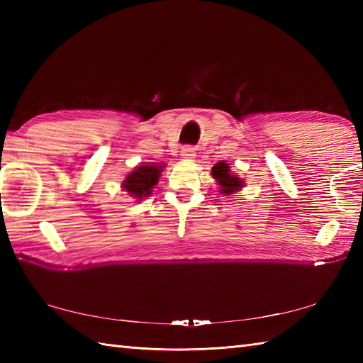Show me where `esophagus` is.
Segmentation results:
<instances>
[{"label": "esophagus", "instance_id": "esophagus-1", "mask_svg": "<svg viewBox=\"0 0 363 363\" xmlns=\"http://www.w3.org/2000/svg\"><path fill=\"white\" fill-rule=\"evenodd\" d=\"M195 148H191V146H184V148L181 150V157L184 160H194L195 159Z\"/></svg>", "mask_w": 363, "mask_h": 363}]
</instances>
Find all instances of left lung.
Returning <instances> with one entry per match:
<instances>
[{
	"instance_id": "left-lung-1",
	"label": "left lung",
	"mask_w": 363,
	"mask_h": 363,
	"mask_svg": "<svg viewBox=\"0 0 363 363\" xmlns=\"http://www.w3.org/2000/svg\"><path fill=\"white\" fill-rule=\"evenodd\" d=\"M212 176L213 179H217V184L221 187V194L223 195H233L235 191L240 190L243 187V182L240 177L237 174L230 173V167L226 162H218L212 167Z\"/></svg>"
}]
</instances>
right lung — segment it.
<instances>
[{
  "label": "right lung",
  "mask_w": 363,
  "mask_h": 363,
  "mask_svg": "<svg viewBox=\"0 0 363 363\" xmlns=\"http://www.w3.org/2000/svg\"><path fill=\"white\" fill-rule=\"evenodd\" d=\"M165 165L162 164H143L134 168L133 173L126 176V179L123 181V189L125 191L137 199H143L145 196H150L151 191L156 186L162 169Z\"/></svg>",
  "instance_id": "obj_1"
}]
</instances>
